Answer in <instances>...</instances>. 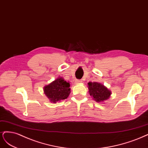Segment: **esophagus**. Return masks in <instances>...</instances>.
<instances>
[{"label": "esophagus", "mask_w": 148, "mask_h": 148, "mask_svg": "<svg viewBox=\"0 0 148 148\" xmlns=\"http://www.w3.org/2000/svg\"><path fill=\"white\" fill-rule=\"evenodd\" d=\"M75 82L76 84H80V83H82V80H78V79H77V80H75Z\"/></svg>", "instance_id": "34e87169"}]
</instances>
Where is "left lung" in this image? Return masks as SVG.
I'll use <instances>...</instances> for the list:
<instances>
[{"label": "left lung", "mask_w": 148, "mask_h": 148, "mask_svg": "<svg viewBox=\"0 0 148 148\" xmlns=\"http://www.w3.org/2000/svg\"><path fill=\"white\" fill-rule=\"evenodd\" d=\"M88 88L90 96L95 101L100 103L106 101L111 95V92L105 86L98 82H88Z\"/></svg>", "instance_id": "obj_1"}]
</instances>
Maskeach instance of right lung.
Segmentation results:
<instances>
[{
	"label": "right lung",
	"mask_w": 148,
	"mask_h": 148,
	"mask_svg": "<svg viewBox=\"0 0 148 148\" xmlns=\"http://www.w3.org/2000/svg\"><path fill=\"white\" fill-rule=\"evenodd\" d=\"M70 84L62 77H58L50 84L45 85L44 92L47 97L51 103L67 98L71 93Z\"/></svg>",
	"instance_id": "right-lung-1"
}]
</instances>
